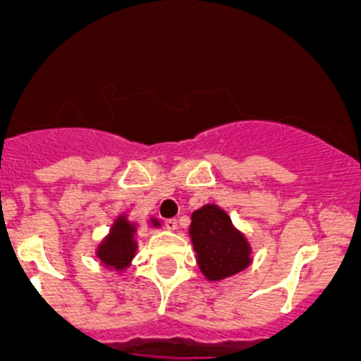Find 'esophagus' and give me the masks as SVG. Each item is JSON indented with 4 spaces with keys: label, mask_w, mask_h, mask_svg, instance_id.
<instances>
[{
    "label": "esophagus",
    "mask_w": 361,
    "mask_h": 361,
    "mask_svg": "<svg viewBox=\"0 0 361 361\" xmlns=\"http://www.w3.org/2000/svg\"><path fill=\"white\" fill-rule=\"evenodd\" d=\"M166 227L169 228V231H176V228H178L176 218H169V220H166Z\"/></svg>",
    "instance_id": "1"
}]
</instances>
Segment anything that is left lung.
Masks as SVG:
<instances>
[{"label":"left lung","mask_w":361,"mask_h":361,"mask_svg":"<svg viewBox=\"0 0 361 361\" xmlns=\"http://www.w3.org/2000/svg\"><path fill=\"white\" fill-rule=\"evenodd\" d=\"M188 234L197 253L199 269L207 281L231 278L253 262L246 235L216 204H206L192 213Z\"/></svg>","instance_id":"obj_1"}]
</instances>
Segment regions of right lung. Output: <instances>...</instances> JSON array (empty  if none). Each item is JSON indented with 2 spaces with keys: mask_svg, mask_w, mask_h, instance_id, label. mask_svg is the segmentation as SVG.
Listing matches in <instances>:
<instances>
[{
  "mask_svg": "<svg viewBox=\"0 0 361 361\" xmlns=\"http://www.w3.org/2000/svg\"><path fill=\"white\" fill-rule=\"evenodd\" d=\"M152 227H160L157 218H150ZM137 224L130 221L126 213L118 214L111 224L106 238L97 245L96 257L101 264L111 271L122 272L130 265L137 251Z\"/></svg>",
  "mask_w": 361,
  "mask_h": 361,
  "instance_id": "1",
  "label": "right lung"
}]
</instances>
